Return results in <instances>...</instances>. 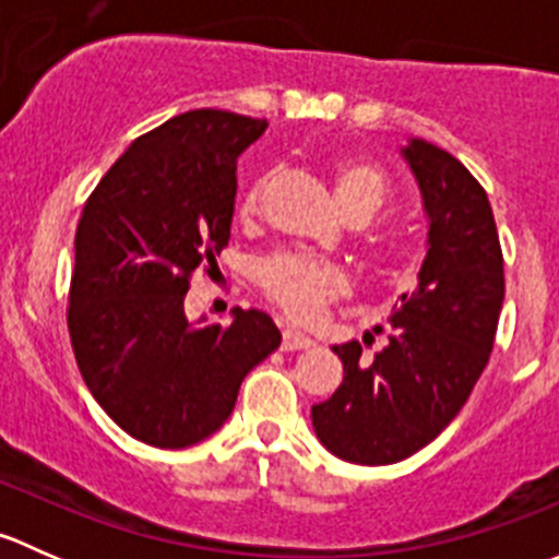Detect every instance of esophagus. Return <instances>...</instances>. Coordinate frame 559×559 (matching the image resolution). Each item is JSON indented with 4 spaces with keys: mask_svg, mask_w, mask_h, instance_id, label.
<instances>
[{
    "mask_svg": "<svg viewBox=\"0 0 559 559\" xmlns=\"http://www.w3.org/2000/svg\"><path fill=\"white\" fill-rule=\"evenodd\" d=\"M313 341L308 335H302V332H295V330H284V335H281V348L284 352H302V348H311Z\"/></svg>",
    "mask_w": 559,
    "mask_h": 559,
    "instance_id": "1",
    "label": "esophagus"
}]
</instances>
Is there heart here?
Returning a JSON list of instances; mask_svg holds the SVG:
<instances>
[{"label":"heart","instance_id":"obj_1","mask_svg":"<svg viewBox=\"0 0 559 559\" xmlns=\"http://www.w3.org/2000/svg\"><path fill=\"white\" fill-rule=\"evenodd\" d=\"M335 194L343 211L352 218H370L386 202V175L379 165L368 159H343L332 170ZM270 186V175L253 180L238 202V216L253 222L262 211L264 191ZM253 281L262 295L281 308L289 319L311 321L324 311L330 302L341 300L348 292V278L337 264L324 259L306 257V253H273L264 257L253 270Z\"/></svg>","mask_w":559,"mask_h":559}]
</instances>
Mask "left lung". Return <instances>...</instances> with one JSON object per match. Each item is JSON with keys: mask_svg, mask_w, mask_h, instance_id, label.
<instances>
[{"mask_svg": "<svg viewBox=\"0 0 559 559\" xmlns=\"http://www.w3.org/2000/svg\"><path fill=\"white\" fill-rule=\"evenodd\" d=\"M430 235L419 286L400 297L389 343L365 359L335 346L343 384L311 408L319 441L357 465H392L436 441L489 362L503 308V251L487 191L438 145L411 140Z\"/></svg>", "mask_w": 559, "mask_h": 559, "instance_id": "obj_1", "label": "left lung"}]
</instances>
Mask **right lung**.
Segmentation results:
<instances>
[{"label": "right lung", "instance_id": "obj_1", "mask_svg": "<svg viewBox=\"0 0 559 559\" xmlns=\"http://www.w3.org/2000/svg\"><path fill=\"white\" fill-rule=\"evenodd\" d=\"M267 129L229 110L180 112L103 175L75 229L67 330L83 381L138 441L186 449L229 419L248 370L281 346L267 313L189 324L191 275L229 243L238 156Z\"/></svg>", "mask_w": 559, "mask_h": 559}]
</instances>
